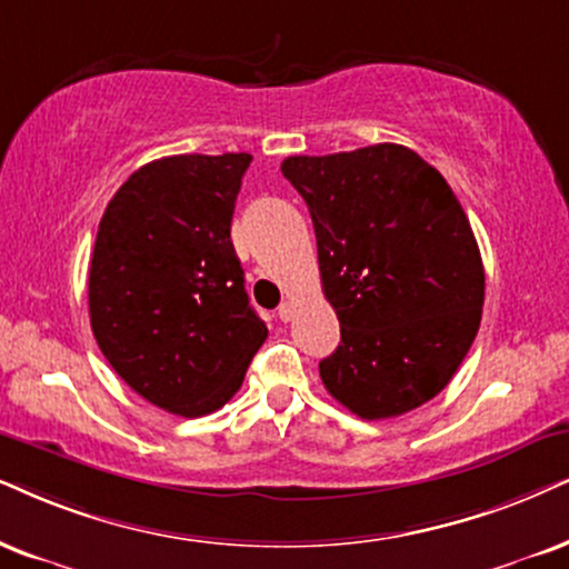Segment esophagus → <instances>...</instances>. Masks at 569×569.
I'll use <instances>...</instances> for the list:
<instances>
[{
    "mask_svg": "<svg viewBox=\"0 0 569 569\" xmlns=\"http://www.w3.org/2000/svg\"><path fill=\"white\" fill-rule=\"evenodd\" d=\"M293 315H297V305H293V301H283V305L278 307V318L283 322H291Z\"/></svg>",
    "mask_w": 569,
    "mask_h": 569,
    "instance_id": "1",
    "label": "esophagus"
}]
</instances>
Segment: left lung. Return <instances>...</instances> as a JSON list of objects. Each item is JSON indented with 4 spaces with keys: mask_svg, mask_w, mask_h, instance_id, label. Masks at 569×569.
<instances>
[{
    "mask_svg": "<svg viewBox=\"0 0 569 569\" xmlns=\"http://www.w3.org/2000/svg\"><path fill=\"white\" fill-rule=\"evenodd\" d=\"M280 172L312 214L322 291L341 322L320 362L328 393L362 420L426 405L470 351L486 297L451 186L401 143L289 157Z\"/></svg>",
    "mask_w": 569,
    "mask_h": 569,
    "instance_id": "1",
    "label": "left lung"
}]
</instances>
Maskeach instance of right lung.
Instances as JSON below:
<instances>
[{
    "instance_id": "right-lung-1",
    "label": "right lung",
    "mask_w": 569,
    "mask_h": 569,
    "mask_svg": "<svg viewBox=\"0 0 569 569\" xmlns=\"http://www.w3.org/2000/svg\"><path fill=\"white\" fill-rule=\"evenodd\" d=\"M249 162L247 152L162 157L120 186L99 222L93 338L112 370L164 412L220 409L268 338L231 241Z\"/></svg>"
}]
</instances>
